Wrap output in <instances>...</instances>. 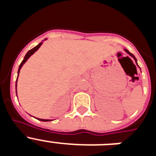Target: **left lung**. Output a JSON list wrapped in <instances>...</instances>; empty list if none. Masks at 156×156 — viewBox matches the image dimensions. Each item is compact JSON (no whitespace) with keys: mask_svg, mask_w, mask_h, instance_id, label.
Here are the masks:
<instances>
[{"mask_svg":"<svg viewBox=\"0 0 156 156\" xmlns=\"http://www.w3.org/2000/svg\"><path fill=\"white\" fill-rule=\"evenodd\" d=\"M125 51H126V53H127V54H129V55L131 56V57H132V58H133V59H134V60H135V62H136V64H137V59H136V58H135V56H134V55H133V54H132V53H130V52H129V51H128V50H126V49H125ZM137 66H138V65H137ZM138 67H139V66H138Z\"/></svg>","mask_w":156,"mask_h":156,"instance_id":"8db88e82","label":"left lung"}]
</instances>
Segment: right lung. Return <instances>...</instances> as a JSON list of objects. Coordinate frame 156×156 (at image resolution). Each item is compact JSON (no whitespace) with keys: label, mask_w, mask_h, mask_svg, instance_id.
<instances>
[{"label":"right lung","mask_w":156,"mask_h":156,"mask_svg":"<svg viewBox=\"0 0 156 156\" xmlns=\"http://www.w3.org/2000/svg\"><path fill=\"white\" fill-rule=\"evenodd\" d=\"M41 44H42V42H41V43H40L39 44L37 45V46H36L35 48H32L31 50H30V51H29L28 52H27V55H25L24 58H23V62H21V64H20V66H19V70H18V76H19V72H20V69H21L22 66H23V64H24V63L26 62H27V60H28V58H30V56H31L32 55H33V54H34V53H35V51H37L38 50V49H39V48H40V47L41 46ZM18 76H17V80H16V87H17V80H18ZM16 93H17V89H16ZM37 119H39V120H41V121H44V122H48V121H51V119H38V118H37Z\"/></svg>","instance_id":"add662e5"}]
</instances>
